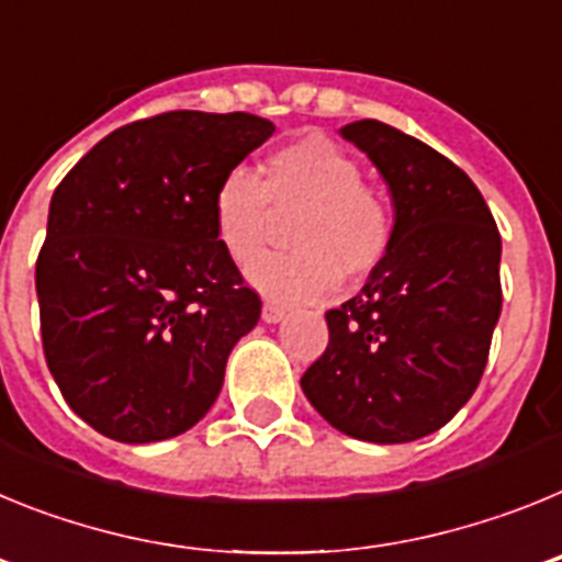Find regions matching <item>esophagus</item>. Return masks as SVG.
Wrapping results in <instances>:
<instances>
[{
  "instance_id": "34e87169",
  "label": "esophagus",
  "mask_w": 562,
  "mask_h": 562,
  "mask_svg": "<svg viewBox=\"0 0 562 562\" xmlns=\"http://www.w3.org/2000/svg\"><path fill=\"white\" fill-rule=\"evenodd\" d=\"M286 317V310L284 306H278V304H265V310H261V321L265 324H281Z\"/></svg>"
}]
</instances>
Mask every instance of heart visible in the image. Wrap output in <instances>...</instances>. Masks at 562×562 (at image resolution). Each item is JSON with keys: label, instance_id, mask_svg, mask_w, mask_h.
I'll return each mask as SVG.
<instances>
[{"label": "heart", "instance_id": "b5f03b06", "mask_svg": "<svg viewBox=\"0 0 562 562\" xmlns=\"http://www.w3.org/2000/svg\"><path fill=\"white\" fill-rule=\"evenodd\" d=\"M301 211L290 231L292 252L258 258L247 281L278 304H310L335 295L349 278L382 265L394 238V216L351 154L324 134H301L278 146L261 177L231 171L213 191V233L222 250L247 265L265 250L272 213Z\"/></svg>", "mask_w": 562, "mask_h": 562}]
</instances>
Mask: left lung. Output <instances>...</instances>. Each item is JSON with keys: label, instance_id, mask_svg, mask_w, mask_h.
<instances>
[{"label": "left lung", "instance_id": "left-lung-1", "mask_svg": "<svg viewBox=\"0 0 562 562\" xmlns=\"http://www.w3.org/2000/svg\"><path fill=\"white\" fill-rule=\"evenodd\" d=\"M389 186L394 238L360 295L326 312L301 389L331 428L374 445L436 434L484 374L501 317V236L459 166L380 121L340 128Z\"/></svg>", "mask_w": 562, "mask_h": 562}]
</instances>
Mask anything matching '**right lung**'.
Segmentation results:
<instances>
[{"instance_id": "1", "label": "right lung", "mask_w": 562, "mask_h": 562, "mask_svg": "<svg viewBox=\"0 0 562 562\" xmlns=\"http://www.w3.org/2000/svg\"><path fill=\"white\" fill-rule=\"evenodd\" d=\"M276 132L247 112L114 128L49 200L36 261L42 340L64 400L126 445L191 430L261 301L213 233V191Z\"/></svg>"}]
</instances>
